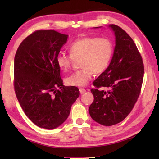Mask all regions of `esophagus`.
<instances>
[{"label":"esophagus","mask_w":159,"mask_h":159,"mask_svg":"<svg viewBox=\"0 0 159 159\" xmlns=\"http://www.w3.org/2000/svg\"><path fill=\"white\" fill-rule=\"evenodd\" d=\"M79 90H80V94L85 93V91H86V90L84 89V88H80V89H79Z\"/></svg>","instance_id":"obj_1"}]
</instances>
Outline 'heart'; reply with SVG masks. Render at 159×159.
<instances>
[{
  "instance_id": "1",
  "label": "heart",
  "mask_w": 159,
  "mask_h": 159,
  "mask_svg": "<svg viewBox=\"0 0 159 159\" xmlns=\"http://www.w3.org/2000/svg\"><path fill=\"white\" fill-rule=\"evenodd\" d=\"M69 54L60 53L56 63L61 71L71 69L75 60H80L82 67L66 78V82L72 86H85L93 74H101L109 66L114 54V44L108 38L86 36L78 39L69 45Z\"/></svg>"
}]
</instances>
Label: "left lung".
<instances>
[{"label": "left lung", "mask_w": 159, "mask_h": 159, "mask_svg": "<svg viewBox=\"0 0 159 159\" xmlns=\"http://www.w3.org/2000/svg\"><path fill=\"white\" fill-rule=\"evenodd\" d=\"M114 30L116 46L109 66L93 83L94 101L89 107L91 118L111 126L121 122L133 110L141 92L144 67L133 40L120 26ZM107 87L108 91L99 89Z\"/></svg>", "instance_id": "left-lung-1"}]
</instances>
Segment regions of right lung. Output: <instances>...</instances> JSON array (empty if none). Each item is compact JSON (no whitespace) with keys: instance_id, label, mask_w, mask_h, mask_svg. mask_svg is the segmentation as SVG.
<instances>
[{"instance_id":"obj_1","label":"right lung","mask_w":159,"mask_h":159,"mask_svg":"<svg viewBox=\"0 0 159 159\" xmlns=\"http://www.w3.org/2000/svg\"><path fill=\"white\" fill-rule=\"evenodd\" d=\"M68 35L53 29L35 31L18 47L14 62L17 98L35 125L54 129L65 121L80 92L64 86L56 57Z\"/></svg>"}]
</instances>
